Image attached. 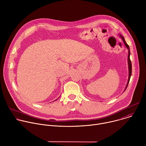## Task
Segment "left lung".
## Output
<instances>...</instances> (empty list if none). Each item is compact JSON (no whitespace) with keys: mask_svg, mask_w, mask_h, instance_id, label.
Segmentation results:
<instances>
[{"mask_svg":"<svg viewBox=\"0 0 146 146\" xmlns=\"http://www.w3.org/2000/svg\"><path fill=\"white\" fill-rule=\"evenodd\" d=\"M119 36L122 39V40H123V42H124V43L125 47H127V48L128 50V59H127V60H128V81H127L126 86H125V89H124V91L125 90V89H126V88H127L128 85V83H129V80H130L131 74H132V64H131V61L130 58H129V57H130L129 47V46L128 45V44L126 43V42H125V40L124 37H123L121 35H120V34H119Z\"/></svg>","mask_w":146,"mask_h":146,"instance_id":"8db88e82","label":"left lung"}]
</instances>
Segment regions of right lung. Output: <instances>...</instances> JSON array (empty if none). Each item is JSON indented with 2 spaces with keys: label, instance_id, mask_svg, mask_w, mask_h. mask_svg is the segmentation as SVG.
I'll use <instances>...</instances> for the list:
<instances>
[{
  "label": "right lung",
  "instance_id": "right-lung-1",
  "mask_svg": "<svg viewBox=\"0 0 146 146\" xmlns=\"http://www.w3.org/2000/svg\"><path fill=\"white\" fill-rule=\"evenodd\" d=\"M58 99H59V98H58ZM57 99H56V100H57ZM56 100H54V101H56Z\"/></svg>",
  "mask_w": 146,
  "mask_h": 146
}]
</instances>
